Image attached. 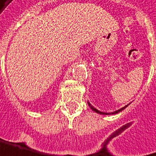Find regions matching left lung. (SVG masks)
Masks as SVG:
<instances>
[{
    "mask_svg": "<svg viewBox=\"0 0 156 156\" xmlns=\"http://www.w3.org/2000/svg\"><path fill=\"white\" fill-rule=\"evenodd\" d=\"M87 103H88V105H89V107H90L91 110H93V111L96 112L97 113H99V114H101V115H112V114H117V113H119V112H122L123 109H125V108H127V107H128L129 104H130V103H129V104L126 105L125 107H123V108H120V109H119V110H117V111H115V112H103L99 111V110H98L97 108H94L93 106L90 104L89 101H87Z\"/></svg>",
    "mask_w": 156,
    "mask_h": 156,
    "instance_id": "8db88e82",
    "label": "left lung"
}]
</instances>
